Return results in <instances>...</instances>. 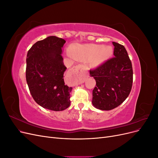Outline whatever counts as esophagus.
Listing matches in <instances>:
<instances>
[{
    "mask_svg": "<svg viewBox=\"0 0 158 158\" xmlns=\"http://www.w3.org/2000/svg\"><path fill=\"white\" fill-rule=\"evenodd\" d=\"M70 74L78 78V82L80 84L84 82L85 80L88 78L87 69L82 64L76 65L70 70Z\"/></svg>",
    "mask_w": 158,
    "mask_h": 158,
    "instance_id": "34e87169",
    "label": "esophagus"
}]
</instances>
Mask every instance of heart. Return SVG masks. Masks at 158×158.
Segmentation results:
<instances>
[{
  "label": "heart",
  "mask_w": 158,
  "mask_h": 158,
  "mask_svg": "<svg viewBox=\"0 0 158 158\" xmlns=\"http://www.w3.org/2000/svg\"><path fill=\"white\" fill-rule=\"evenodd\" d=\"M111 46L95 44L77 45L72 48V53L79 60H89L93 66H98L104 63L112 55Z\"/></svg>",
  "instance_id": "b5f03b06"
}]
</instances>
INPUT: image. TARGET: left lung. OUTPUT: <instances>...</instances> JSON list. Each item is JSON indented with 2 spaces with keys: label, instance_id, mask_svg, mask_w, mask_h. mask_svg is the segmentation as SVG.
Listing matches in <instances>:
<instances>
[{
  "label": "left lung",
  "instance_id": "left-lung-1",
  "mask_svg": "<svg viewBox=\"0 0 158 158\" xmlns=\"http://www.w3.org/2000/svg\"><path fill=\"white\" fill-rule=\"evenodd\" d=\"M114 57L89 71L96 82L92 92V104L98 109L109 111L118 107L130 94L133 80L131 61L125 47L116 42Z\"/></svg>",
  "mask_w": 158,
  "mask_h": 158
}]
</instances>
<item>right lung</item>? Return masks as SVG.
<instances>
[{
  "instance_id": "add662e5",
  "label": "right lung",
  "mask_w": 158,
  "mask_h": 158,
  "mask_svg": "<svg viewBox=\"0 0 158 158\" xmlns=\"http://www.w3.org/2000/svg\"><path fill=\"white\" fill-rule=\"evenodd\" d=\"M65 43L62 38L47 37L31 47L26 58V81L33 99L42 107L55 111L70 105L73 88L64 83L66 67L61 55Z\"/></svg>"
}]
</instances>
